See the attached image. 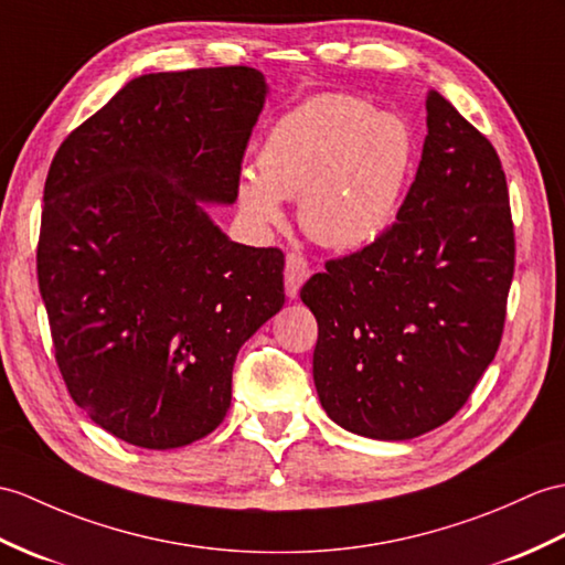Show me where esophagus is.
Returning a JSON list of instances; mask_svg holds the SVG:
<instances>
[{"instance_id": "34e87169", "label": "esophagus", "mask_w": 565, "mask_h": 565, "mask_svg": "<svg viewBox=\"0 0 565 565\" xmlns=\"http://www.w3.org/2000/svg\"><path fill=\"white\" fill-rule=\"evenodd\" d=\"M310 277V265L308 259L300 253H288L286 255V267H284V284H286V296L296 298L300 286L306 284Z\"/></svg>"}]
</instances>
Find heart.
<instances>
[{"label":"heart","mask_w":565,"mask_h":565,"mask_svg":"<svg viewBox=\"0 0 565 565\" xmlns=\"http://www.w3.org/2000/svg\"><path fill=\"white\" fill-rule=\"evenodd\" d=\"M412 132L392 113L347 94L286 110L262 141L257 170L238 175V204L259 228L279 226L298 196V223L330 250H359L383 233L412 170Z\"/></svg>","instance_id":"obj_1"}]
</instances>
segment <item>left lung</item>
Wrapping results in <instances>:
<instances>
[{
    "label": "left lung",
    "instance_id": "8db88e82",
    "mask_svg": "<svg viewBox=\"0 0 565 565\" xmlns=\"http://www.w3.org/2000/svg\"><path fill=\"white\" fill-rule=\"evenodd\" d=\"M416 178L377 238L312 274V377L327 416L409 440L462 409L501 347L515 231L493 143L438 90Z\"/></svg>",
    "mask_w": 565,
    "mask_h": 565
}]
</instances>
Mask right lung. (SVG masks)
Listing matches in <instances>:
<instances>
[{"mask_svg":"<svg viewBox=\"0 0 565 565\" xmlns=\"http://www.w3.org/2000/svg\"><path fill=\"white\" fill-rule=\"evenodd\" d=\"M267 84L253 67L143 74L50 163L38 286L72 399L115 438L170 450L231 406L238 349L284 306V253L228 241Z\"/></svg>","mask_w":565,"mask_h":565,"instance_id":"obj_1","label":"right lung"}]
</instances>
